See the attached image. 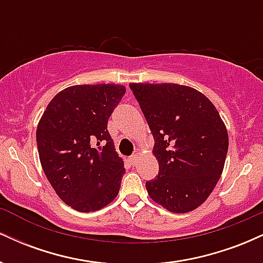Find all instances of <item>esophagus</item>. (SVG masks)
<instances>
[{
  "mask_svg": "<svg viewBox=\"0 0 263 263\" xmlns=\"http://www.w3.org/2000/svg\"><path fill=\"white\" fill-rule=\"evenodd\" d=\"M129 162H131L132 165H136V163H137V156L134 155L129 157Z\"/></svg>",
  "mask_w": 263,
  "mask_h": 263,
  "instance_id": "obj_1",
  "label": "esophagus"
}]
</instances>
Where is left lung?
Listing matches in <instances>:
<instances>
[{
    "mask_svg": "<svg viewBox=\"0 0 263 263\" xmlns=\"http://www.w3.org/2000/svg\"><path fill=\"white\" fill-rule=\"evenodd\" d=\"M155 138L158 176L146 182L151 199L172 213L206 200L221 176L228 131L211 101L178 84H129Z\"/></svg>",
    "mask_w": 263,
    "mask_h": 263,
    "instance_id": "8db88e82",
    "label": "left lung"
}]
</instances>
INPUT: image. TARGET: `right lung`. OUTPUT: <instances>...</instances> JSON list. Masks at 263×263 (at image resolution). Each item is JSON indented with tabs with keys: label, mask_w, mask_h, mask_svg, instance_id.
Listing matches in <instances>:
<instances>
[{
	"label": "right lung",
	"mask_w": 263,
	"mask_h": 263,
	"mask_svg": "<svg viewBox=\"0 0 263 263\" xmlns=\"http://www.w3.org/2000/svg\"><path fill=\"white\" fill-rule=\"evenodd\" d=\"M125 92L115 84L69 86L54 96L38 123L45 176L58 197L81 213L101 209L119 194L125 168L107 121Z\"/></svg>",
	"instance_id": "right-lung-1"
}]
</instances>
